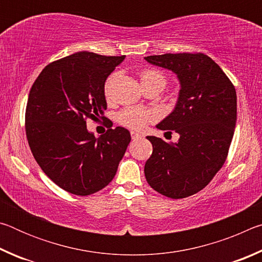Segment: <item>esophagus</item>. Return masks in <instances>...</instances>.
<instances>
[{
    "instance_id": "1",
    "label": "esophagus",
    "mask_w": 262,
    "mask_h": 262,
    "mask_svg": "<svg viewBox=\"0 0 262 262\" xmlns=\"http://www.w3.org/2000/svg\"><path fill=\"white\" fill-rule=\"evenodd\" d=\"M130 135H132L133 140H140V139H142V137H143L141 134H139V133H136V132H130Z\"/></svg>"
}]
</instances>
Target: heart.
<instances>
[{
	"mask_svg": "<svg viewBox=\"0 0 262 262\" xmlns=\"http://www.w3.org/2000/svg\"><path fill=\"white\" fill-rule=\"evenodd\" d=\"M142 84L148 83H159L163 86L166 84V77L163 73L157 69H143L139 73ZM110 79L106 83V90L108 89ZM159 118L158 111L154 108H144V107H136V106H130L126 107L119 113V122L122 126L130 128V129L140 130L147 127L149 123L156 121Z\"/></svg>",
	"mask_w": 262,
	"mask_h": 262,
	"instance_id": "heart-1",
	"label": "heart"
}]
</instances>
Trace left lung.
<instances>
[{"label": "left lung", "instance_id": "left-lung-1", "mask_svg": "<svg viewBox=\"0 0 262 262\" xmlns=\"http://www.w3.org/2000/svg\"><path fill=\"white\" fill-rule=\"evenodd\" d=\"M178 75L176 110L157 126L178 133L177 143L148 136L152 154L145 162L148 184L164 196L184 199L200 192L228 157L237 120L236 89L216 62L203 53L145 56ZM166 133V134H167Z\"/></svg>", "mask_w": 262, "mask_h": 262}]
</instances>
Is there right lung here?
Wrapping results in <instances>:
<instances>
[{
	"label": "right lung",
	"mask_w": 262,
	"mask_h": 262,
	"mask_svg": "<svg viewBox=\"0 0 262 262\" xmlns=\"http://www.w3.org/2000/svg\"><path fill=\"white\" fill-rule=\"evenodd\" d=\"M125 59L78 52L47 64L31 88L25 132L33 157L59 187L79 196L107 186L130 142L129 132L112 128L106 78ZM89 118L105 121L108 130L96 139L86 129Z\"/></svg>",
	"instance_id": "1"
}]
</instances>
